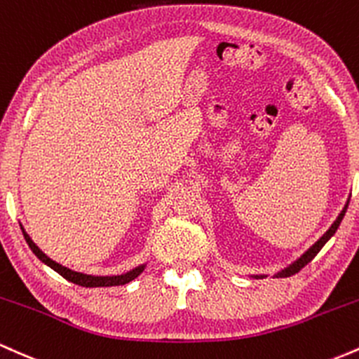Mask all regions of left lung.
Segmentation results:
<instances>
[{
    "label": "left lung",
    "mask_w": 359,
    "mask_h": 359,
    "mask_svg": "<svg viewBox=\"0 0 359 359\" xmlns=\"http://www.w3.org/2000/svg\"><path fill=\"white\" fill-rule=\"evenodd\" d=\"M348 205H349V200H348V201H346L344 208H342V210H341V213H339V215H337V219H336V220H334V224L331 225V227H329V229H327V232H325V233H324V236H322V237H320V239H319V241H317V243H316V244H313V245H310V248L307 249V251H305V252H304V255H302V256L299 257V259H297V261H293V263H292V264H290V266H287V268H283V269H281V271H278V273H275V275H273V276H275V278H287V276H292V275H295V273H299V271H300V269L305 266V264H309V263H310V261H312V259H313V257H316V256H317V252H319V251H320V249H322V248H324V244H325V243H327V241H329V239H331V237L334 236V233H336V231H337V227H339V224H341V220H342V219H344V213H346V210H348ZM251 276H252V278H266L268 275H251Z\"/></svg>",
    "instance_id": "left-lung-1"
}]
</instances>
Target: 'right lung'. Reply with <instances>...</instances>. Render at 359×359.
Instances as JSON below:
<instances>
[{
	"label": "right lung",
	"mask_w": 359,
	"mask_h": 359,
	"mask_svg": "<svg viewBox=\"0 0 359 359\" xmlns=\"http://www.w3.org/2000/svg\"><path fill=\"white\" fill-rule=\"evenodd\" d=\"M20 227H22V224H20ZM22 232H23V237H25L28 248L34 251V255L39 257L42 263H46L47 266L54 269V271H57L60 276L66 278L67 281H71V283H76L79 285V287H86V288H96V287H118V285H126L128 281L135 280L137 276L140 275V273L144 271V268H146V264H140V266H137L134 269H130V271L123 273V275H115V276H95V275H84V273H78V271H72V269L62 266V264L55 263V261H52L49 256L46 255V252H42V249L39 248L37 244L34 243V241L30 239V236L25 232V229L22 227Z\"/></svg>",
	"instance_id": "obj_1"
}]
</instances>
